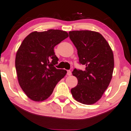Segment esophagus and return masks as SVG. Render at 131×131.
<instances>
[{"instance_id":"esophagus-1","label":"esophagus","mask_w":131,"mask_h":131,"mask_svg":"<svg viewBox=\"0 0 131 131\" xmlns=\"http://www.w3.org/2000/svg\"><path fill=\"white\" fill-rule=\"evenodd\" d=\"M67 75H71V74H72V72H71V71H70V70H67Z\"/></svg>"}]
</instances>
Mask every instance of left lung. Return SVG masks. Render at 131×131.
<instances>
[{"instance_id": "8db88e82", "label": "left lung", "mask_w": 131, "mask_h": 131, "mask_svg": "<svg viewBox=\"0 0 131 131\" xmlns=\"http://www.w3.org/2000/svg\"><path fill=\"white\" fill-rule=\"evenodd\" d=\"M69 38L77 49L79 63L85 70L74 69L78 84L71 89L73 97L85 105L99 100L107 89L114 69V56L109 44L98 32L89 30L69 31Z\"/></svg>"}]
</instances>
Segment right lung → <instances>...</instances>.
<instances>
[{
	"mask_svg": "<svg viewBox=\"0 0 131 131\" xmlns=\"http://www.w3.org/2000/svg\"><path fill=\"white\" fill-rule=\"evenodd\" d=\"M68 36L67 32L59 30L34 31L20 45L15 58L17 77L21 89L32 100L47 99L66 75V70L54 66L59 59L54 48Z\"/></svg>",
	"mask_w": 131,
	"mask_h": 131,
	"instance_id": "right-lung-1",
	"label": "right lung"
}]
</instances>
